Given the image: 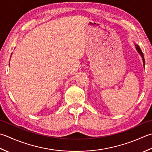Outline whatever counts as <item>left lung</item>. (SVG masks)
Masks as SVG:
<instances>
[{"mask_svg": "<svg viewBox=\"0 0 152 152\" xmlns=\"http://www.w3.org/2000/svg\"><path fill=\"white\" fill-rule=\"evenodd\" d=\"M135 46H136V48H137V51L138 52V53L140 54V56H141L142 58V60H143V63H144V65H145V60H144V54H143V52H142V50H141L140 48V46H139L138 45H135Z\"/></svg>", "mask_w": 152, "mask_h": 152, "instance_id": "left-lung-1", "label": "left lung"}]
</instances>
